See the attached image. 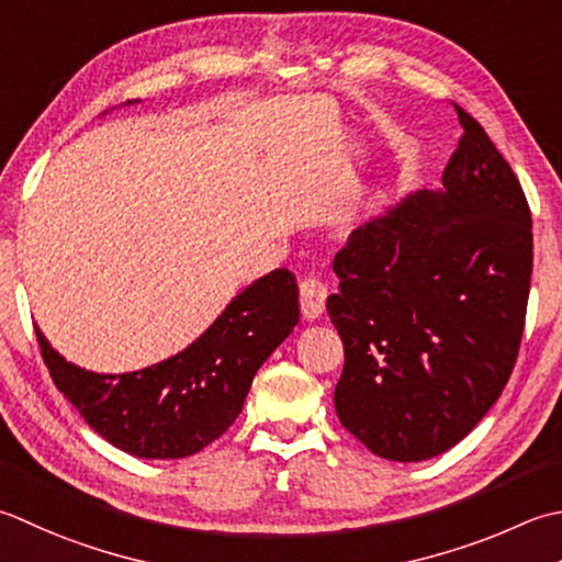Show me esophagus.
Instances as JSON below:
<instances>
[{"label": "esophagus", "instance_id": "obj_1", "mask_svg": "<svg viewBox=\"0 0 562 562\" xmlns=\"http://www.w3.org/2000/svg\"><path fill=\"white\" fill-rule=\"evenodd\" d=\"M326 296H328V290H326V284L322 280H316V278L302 280L300 282L302 316L310 318V322H314V318L322 316L324 310H326Z\"/></svg>", "mask_w": 562, "mask_h": 562}]
</instances>
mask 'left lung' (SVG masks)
Returning <instances> with one entry per match:
<instances>
[{"instance_id":"left-lung-1","label":"left lung","mask_w":562,"mask_h":562,"mask_svg":"<svg viewBox=\"0 0 562 562\" xmlns=\"http://www.w3.org/2000/svg\"><path fill=\"white\" fill-rule=\"evenodd\" d=\"M456 112L463 136L443 190L358 226L326 302L346 353L338 419L397 463L446 453L499 400L529 302L531 209L485 128Z\"/></svg>"}]
</instances>
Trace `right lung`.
<instances>
[{
	"label": "right lung",
	"instance_id": "add662e5",
	"mask_svg": "<svg viewBox=\"0 0 562 562\" xmlns=\"http://www.w3.org/2000/svg\"><path fill=\"white\" fill-rule=\"evenodd\" d=\"M296 324V278L278 268L236 294L194 344L136 372L85 370L41 328L36 336L55 387L99 436L136 458L175 460L200 453L236 422L258 368Z\"/></svg>",
	"mask_w": 562,
	"mask_h": 562
}]
</instances>
